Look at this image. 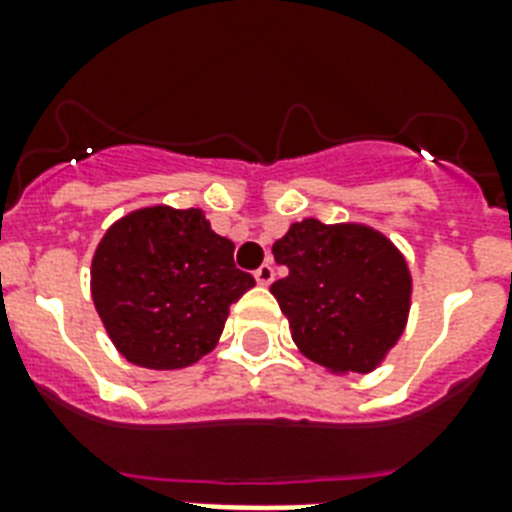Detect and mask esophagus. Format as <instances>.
Listing matches in <instances>:
<instances>
[{
  "label": "esophagus",
  "mask_w": 512,
  "mask_h": 512,
  "mask_svg": "<svg viewBox=\"0 0 512 512\" xmlns=\"http://www.w3.org/2000/svg\"><path fill=\"white\" fill-rule=\"evenodd\" d=\"M255 281L260 284V287H268L273 281V265L271 263H263L260 268L255 271Z\"/></svg>",
  "instance_id": "34e87169"
}]
</instances>
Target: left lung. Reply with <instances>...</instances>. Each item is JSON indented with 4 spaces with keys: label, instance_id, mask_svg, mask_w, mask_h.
<instances>
[{
    "label": "left lung",
    "instance_id": "left-lung-1",
    "mask_svg": "<svg viewBox=\"0 0 512 512\" xmlns=\"http://www.w3.org/2000/svg\"><path fill=\"white\" fill-rule=\"evenodd\" d=\"M287 276L271 284L303 356L332 374H366L409 321L412 271L401 249L366 223L305 217L273 244Z\"/></svg>",
    "mask_w": 512,
    "mask_h": 512
}]
</instances>
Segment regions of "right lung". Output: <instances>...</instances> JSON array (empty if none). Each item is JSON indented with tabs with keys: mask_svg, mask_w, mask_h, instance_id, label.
<instances>
[{
	"mask_svg": "<svg viewBox=\"0 0 512 512\" xmlns=\"http://www.w3.org/2000/svg\"><path fill=\"white\" fill-rule=\"evenodd\" d=\"M233 249L201 209L154 204L119 217L90 268L92 303L114 348L156 372L215 350L231 303L255 287L233 265Z\"/></svg>",
	"mask_w": 512,
	"mask_h": 512,
	"instance_id": "1",
	"label": "right lung"
}]
</instances>
